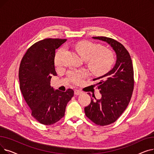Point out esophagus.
Instances as JSON below:
<instances>
[{"mask_svg": "<svg viewBox=\"0 0 154 154\" xmlns=\"http://www.w3.org/2000/svg\"><path fill=\"white\" fill-rule=\"evenodd\" d=\"M74 94H75V95H80V94H82V91H79V90L75 89V90L74 91Z\"/></svg>", "mask_w": 154, "mask_h": 154, "instance_id": "esophagus-1", "label": "esophagus"}]
</instances>
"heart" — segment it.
I'll return each mask as SVG.
<instances>
[{"instance_id": "1", "label": "heart", "mask_w": 154, "mask_h": 154, "mask_svg": "<svg viewBox=\"0 0 154 154\" xmlns=\"http://www.w3.org/2000/svg\"><path fill=\"white\" fill-rule=\"evenodd\" d=\"M75 50L84 60H88V66L97 74L102 75L108 72L116 61L115 55L112 51L103 48L102 45L89 40H84L76 44ZM65 52L66 47H62L55 53L54 62L56 66H62ZM68 75L73 82L79 84L87 76L88 73L85 70H70Z\"/></svg>"}]
</instances>
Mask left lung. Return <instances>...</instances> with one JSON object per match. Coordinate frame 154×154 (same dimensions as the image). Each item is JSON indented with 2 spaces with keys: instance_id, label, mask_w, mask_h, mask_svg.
<instances>
[{
  "instance_id": "obj_1",
  "label": "left lung",
  "mask_w": 154,
  "mask_h": 154,
  "mask_svg": "<svg viewBox=\"0 0 154 154\" xmlns=\"http://www.w3.org/2000/svg\"><path fill=\"white\" fill-rule=\"evenodd\" d=\"M92 38L106 42L117 55L113 69L94 79L98 80L95 85L102 94L101 99L91 98V103L84 109L86 116L94 123L104 126L116 122L130 102L134 86V69L131 55L122 44L106 37Z\"/></svg>"
}]
</instances>
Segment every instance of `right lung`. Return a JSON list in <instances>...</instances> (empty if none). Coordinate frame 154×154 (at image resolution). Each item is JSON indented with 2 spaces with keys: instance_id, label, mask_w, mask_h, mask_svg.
<instances>
[{
  "instance_id": "1",
  "label": "right lung",
  "mask_w": 154,
  "mask_h": 154,
  "mask_svg": "<svg viewBox=\"0 0 154 154\" xmlns=\"http://www.w3.org/2000/svg\"><path fill=\"white\" fill-rule=\"evenodd\" d=\"M66 40L45 38L35 43L28 48L20 64V89L31 109V115L44 125H52L60 120L74 96L71 88L61 92L51 85L52 76L57 75L55 49Z\"/></svg>"
}]
</instances>
